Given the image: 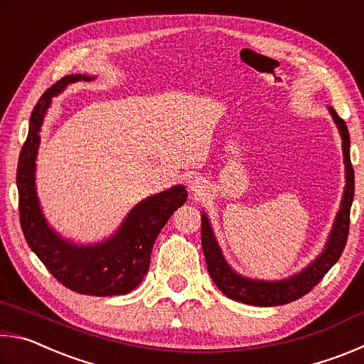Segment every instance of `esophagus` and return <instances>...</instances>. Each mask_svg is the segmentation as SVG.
I'll list each match as a JSON object with an SVG mask.
<instances>
[{"mask_svg": "<svg viewBox=\"0 0 364 364\" xmlns=\"http://www.w3.org/2000/svg\"><path fill=\"white\" fill-rule=\"evenodd\" d=\"M189 188H191V191H194V193H199L200 188H202V181L196 176V178H193V180L189 181Z\"/></svg>", "mask_w": 364, "mask_h": 364, "instance_id": "34e87169", "label": "esophagus"}]
</instances>
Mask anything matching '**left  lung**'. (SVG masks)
<instances>
[{"mask_svg": "<svg viewBox=\"0 0 364 364\" xmlns=\"http://www.w3.org/2000/svg\"><path fill=\"white\" fill-rule=\"evenodd\" d=\"M329 110L332 114V119L337 123L338 130H341L342 134L345 171H347V186H345L342 207L337 213L328 245H326L323 254L319 255L310 267L286 281L268 282L247 279L236 274L230 267H228L223 255H221L218 244L215 241V236L210 225H208V220L205 215H202L200 234L207 269L208 273H210L212 281L228 299L255 306H278L291 304V301L304 297L305 294L310 292L311 289L324 278V274L332 268V264L341 258L345 249V244H347L350 230V208H352L355 194V173L352 167V160H350L348 128L341 117L337 115L334 109L329 107Z\"/></svg>", "mask_w": 364, "mask_h": 364, "instance_id": "obj_1", "label": "left lung"}]
</instances>
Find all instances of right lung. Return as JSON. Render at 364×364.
Returning <instances> with one entry per match:
<instances>
[{"mask_svg":"<svg viewBox=\"0 0 364 364\" xmlns=\"http://www.w3.org/2000/svg\"><path fill=\"white\" fill-rule=\"evenodd\" d=\"M90 82L86 75H67L48 88L30 115L28 136L17 164L21 226L36 257L60 284L70 291L96 297L132 292L149 269L152 245L159 232L178 207L186 202L183 186L147 197L123 221L115 236L106 242L78 247L60 239L43 218L35 193V159L40 143V127L51 97L67 85Z\"/></svg>","mask_w":364,"mask_h":364,"instance_id":"1","label":"right lung"}]
</instances>
